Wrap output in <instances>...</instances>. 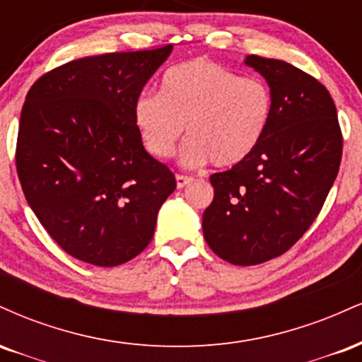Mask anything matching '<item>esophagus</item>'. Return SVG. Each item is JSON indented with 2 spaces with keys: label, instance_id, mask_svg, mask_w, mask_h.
Returning a JSON list of instances; mask_svg holds the SVG:
<instances>
[{
  "label": "esophagus",
  "instance_id": "34e87169",
  "mask_svg": "<svg viewBox=\"0 0 362 362\" xmlns=\"http://www.w3.org/2000/svg\"><path fill=\"white\" fill-rule=\"evenodd\" d=\"M194 178L192 177H187V175H177V187L178 189H184L189 184H192Z\"/></svg>",
  "mask_w": 362,
  "mask_h": 362
}]
</instances>
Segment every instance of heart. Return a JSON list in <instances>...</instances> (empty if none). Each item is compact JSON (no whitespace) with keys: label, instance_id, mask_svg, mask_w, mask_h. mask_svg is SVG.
Listing matches in <instances>:
<instances>
[{"label":"heart","instance_id":"obj_1","mask_svg":"<svg viewBox=\"0 0 362 362\" xmlns=\"http://www.w3.org/2000/svg\"><path fill=\"white\" fill-rule=\"evenodd\" d=\"M132 112L153 156H172L185 126L187 167L211 161L228 168L260 144L271 122L272 93L259 78H240L218 62L195 57L167 69L160 93H141Z\"/></svg>","mask_w":362,"mask_h":362}]
</instances>
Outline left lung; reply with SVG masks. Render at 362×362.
Returning a JSON list of instances; mask_svg holds the SVG:
<instances>
[{
    "mask_svg": "<svg viewBox=\"0 0 362 362\" xmlns=\"http://www.w3.org/2000/svg\"><path fill=\"white\" fill-rule=\"evenodd\" d=\"M245 64L271 88V122L247 160L211 175L202 231L223 260L257 265L288 252L317 219L339 173L342 132L330 93L308 73L260 56Z\"/></svg>",
    "mask_w": 362,
    "mask_h": 362,
    "instance_id": "1",
    "label": "left lung"
}]
</instances>
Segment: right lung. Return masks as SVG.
<instances>
[{
  "mask_svg": "<svg viewBox=\"0 0 362 362\" xmlns=\"http://www.w3.org/2000/svg\"><path fill=\"white\" fill-rule=\"evenodd\" d=\"M172 49L81 57L28 90L16 172L37 219L74 259L115 267L155 235L177 182L144 149L132 110Z\"/></svg>",
  "mask_w": 362,
  "mask_h": 362,
  "instance_id": "add662e5",
  "label": "right lung"
}]
</instances>
